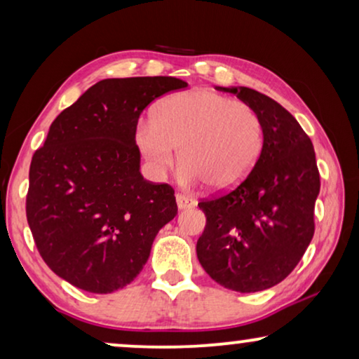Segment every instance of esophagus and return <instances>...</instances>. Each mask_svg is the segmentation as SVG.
<instances>
[{
  "label": "esophagus",
  "instance_id": "esophagus-1",
  "mask_svg": "<svg viewBox=\"0 0 359 359\" xmlns=\"http://www.w3.org/2000/svg\"><path fill=\"white\" fill-rule=\"evenodd\" d=\"M176 204H178V209L183 210V209H191L194 208L196 204V199L191 198L188 194H183V193H178L176 194Z\"/></svg>",
  "mask_w": 359,
  "mask_h": 359
}]
</instances>
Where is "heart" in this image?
<instances>
[{
  "mask_svg": "<svg viewBox=\"0 0 359 359\" xmlns=\"http://www.w3.org/2000/svg\"><path fill=\"white\" fill-rule=\"evenodd\" d=\"M135 144L155 175H165L180 147V180L235 188L257 166L264 126L252 106L212 90L176 93L158 102L154 119L139 122Z\"/></svg>",
  "mask_w": 359,
  "mask_h": 359,
  "instance_id": "b5f03b06",
  "label": "heart"
}]
</instances>
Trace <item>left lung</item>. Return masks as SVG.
I'll use <instances>...</instances> for the list:
<instances>
[{"label": "left lung", "instance_id": "left-lung-1", "mask_svg": "<svg viewBox=\"0 0 359 359\" xmlns=\"http://www.w3.org/2000/svg\"><path fill=\"white\" fill-rule=\"evenodd\" d=\"M258 112L264 147L252 173L230 193L199 203L205 229L196 245L201 266L220 286L257 292L281 283L313 237L320 191L313 145L291 112L245 86L222 88Z\"/></svg>", "mask_w": 359, "mask_h": 359}]
</instances>
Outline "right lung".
<instances>
[{"instance_id": "1", "label": "right lung", "mask_w": 359, "mask_h": 359, "mask_svg": "<svg viewBox=\"0 0 359 359\" xmlns=\"http://www.w3.org/2000/svg\"><path fill=\"white\" fill-rule=\"evenodd\" d=\"M186 86L173 76L97 81L57 116L34 154L29 227L43 262L75 287L109 294L130 284L178 214L173 188L142 176L135 129L151 101Z\"/></svg>"}]
</instances>
